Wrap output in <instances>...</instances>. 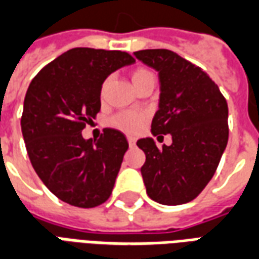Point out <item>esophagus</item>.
Returning <instances> with one entry per match:
<instances>
[{"instance_id": "34e87169", "label": "esophagus", "mask_w": 259, "mask_h": 259, "mask_svg": "<svg viewBox=\"0 0 259 259\" xmlns=\"http://www.w3.org/2000/svg\"><path fill=\"white\" fill-rule=\"evenodd\" d=\"M127 141H129V146L133 147L136 144V139L133 136H127Z\"/></svg>"}]
</instances>
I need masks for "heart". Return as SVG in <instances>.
Listing matches in <instances>:
<instances>
[{
	"mask_svg": "<svg viewBox=\"0 0 259 259\" xmlns=\"http://www.w3.org/2000/svg\"><path fill=\"white\" fill-rule=\"evenodd\" d=\"M152 73L146 68H136L133 72H132V80L135 85L140 84L141 81H144L148 77H151ZM108 90V80H105L101 85V90H100V97L102 100L107 96ZM147 115L144 112H140V111H120V112L112 115L109 120H108V124L112 126V127H116L119 130H123L126 133H137L140 132L141 127L144 126V122H146Z\"/></svg>",
	"mask_w": 259,
	"mask_h": 259,
	"instance_id": "obj_1",
	"label": "heart"
}]
</instances>
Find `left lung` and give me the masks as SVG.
Wrapping results in <instances>:
<instances>
[{
  "label": "left lung",
  "instance_id": "1",
  "mask_svg": "<svg viewBox=\"0 0 259 259\" xmlns=\"http://www.w3.org/2000/svg\"><path fill=\"white\" fill-rule=\"evenodd\" d=\"M135 55L159 72V109L152 119V135L172 136V144L162 148L152 139L137 141L146 154L141 175L147 194L163 205L186 204L217 172L229 139L228 102L200 66L174 51L141 50Z\"/></svg>",
  "mask_w": 259,
  "mask_h": 259
}]
</instances>
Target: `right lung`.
Masks as SVG:
<instances>
[{
    "label": "right lung",
    "mask_w": 259,
    "mask_h": 259,
    "mask_svg": "<svg viewBox=\"0 0 259 259\" xmlns=\"http://www.w3.org/2000/svg\"><path fill=\"white\" fill-rule=\"evenodd\" d=\"M133 62L123 51L72 48L31 80L22 135L36 174L64 202L94 208L112 193L129 143L116 129H104L97 141L84 140L81 130L101 109L108 74Z\"/></svg>",
    "instance_id": "right-lung-1"
}]
</instances>
